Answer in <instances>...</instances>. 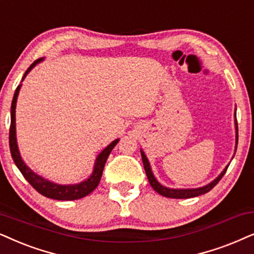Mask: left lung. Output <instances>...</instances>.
Returning <instances> with one entry per match:
<instances>
[{"label": "left lung", "instance_id": "1", "mask_svg": "<svg viewBox=\"0 0 254 254\" xmlns=\"http://www.w3.org/2000/svg\"><path fill=\"white\" fill-rule=\"evenodd\" d=\"M236 111L237 110H235V127H236V147H235V151L237 150V144H238V125H237V119H236ZM141 156H142L144 171H146L148 181H149L151 188H153V189L155 190L156 192H159L160 195H162L164 197H169V198H191V197H196V196L203 195V193L209 192L210 190H211L212 188L219 182L220 179H222V177L224 176V174L226 173V170H228V167L230 164L229 163L228 166L224 168V170L222 171V173H220L219 175L212 181V182L206 184V186L199 187V188H192V189H173V188H168V187L162 186V184H161L159 181L155 179L153 171H151L149 161H148L146 154H144V151L142 149H141Z\"/></svg>", "mask_w": 254, "mask_h": 254}]
</instances>
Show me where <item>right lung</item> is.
<instances>
[{
	"instance_id": "right-lung-1",
	"label": "right lung",
	"mask_w": 254,
	"mask_h": 254,
	"mask_svg": "<svg viewBox=\"0 0 254 254\" xmlns=\"http://www.w3.org/2000/svg\"><path fill=\"white\" fill-rule=\"evenodd\" d=\"M44 58H39L37 61L32 63L30 67L26 70V72L23 75L22 81L24 80L26 74L34 68L38 63H41ZM22 84H19L17 88H16L14 98H12L11 103V111H10V117H11V123H10V131H9V146H10V153L12 156V160L19 171L22 173V175L24 176V179L35 188L41 195L48 197V198L52 199H58V200H74L83 198V197L90 195L93 191L95 188L98 187L99 182H100L101 175H103V170L106 163L107 157L111 154V151L115 147V144L119 142V139L114 140L113 142H111L108 146L105 148L104 150H101V153H99L94 162L93 171L86 180H84L83 182L77 183V184H58L55 182H51L44 177H42L38 174H36L34 170H31L30 168L26 166L24 161H23L21 153L18 150V144L17 139H16V103H17V98L19 90H21Z\"/></svg>"
}]
</instances>
